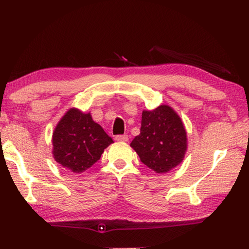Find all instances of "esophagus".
Segmentation results:
<instances>
[{"mask_svg": "<svg viewBox=\"0 0 249 249\" xmlns=\"http://www.w3.org/2000/svg\"><path fill=\"white\" fill-rule=\"evenodd\" d=\"M114 140L117 141V142H127L128 136H127V135H116Z\"/></svg>", "mask_w": 249, "mask_h": 249, "instance_id": "34e87169", "label": "esophagus"}]
</instances>
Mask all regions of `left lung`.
<instances>
[{
	"mask_svg": "<svg viewBox=\"0 0 249 249\" xmlns=\"http://www.w3.org/2000/svg\"><path fill=\"white\" fill-rule=\"evenodd\" d=\"M130 146L149 169L165 174L182 161L187 150V133L174 109L160 105L142 112L141 134Z\"/></svg>",
	"mask_w": 249,
	"mask_h": 249,
	"instance_id": "8db88e82",
	"label": "left lung"
}]
</instances>
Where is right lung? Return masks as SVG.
Wrapping results in <instances>:
<instances>
[{
    "label": "right lung",
    "mask_w": 249,
    "mask_h": 249,
    "mask_svg": "<svg viewBox=\"0 0 249 249\" xmlns=\"http://www.w3.org/2000/svg\"><path fill=\"white\" fill-rule=\"evenodd\" d=\"M113 141L90 113L71 108L59 122L53 135V157L74 174L86 171L101 158Z\"/></svg>",
    "instance_id": "obj_1"
}]
</instances>
